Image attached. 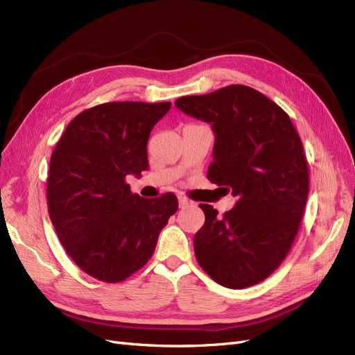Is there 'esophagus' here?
Segmentation results:
<instances>
[{
    "instance_id": "obj_1",
    "label": "esophagus",
    "mask_w": 355,
    "mask_h": 355,
    "mask_svg": "<svg viewBox=\"0 0 355 355\" xmlns=\"http://www.w3.org/2000/svg\"><path fill=\"white\" fill-rule=\"evenodd\" d=\"M178 201H179V207H187L188 206V204L191 202L187 197H184V196H179L178 197Z\"/></svg>"
}]
</instances>
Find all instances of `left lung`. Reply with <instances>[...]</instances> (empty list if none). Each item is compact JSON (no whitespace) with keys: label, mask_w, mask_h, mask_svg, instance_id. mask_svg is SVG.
Instances as JSON below:
<instances>
[{"label":"left lung","mask_w":355,"mask_h":355,"mask_svg":"<svg viewBox=\"0 0 355 355\" xmlns=\"http://www.w3.org/2000/svg\"><path fill=\"white\" fill-rule=\"evenodd\" d=\"M175 105L211 124L207 178L237 197L222 218L200 204L206 222L194 237L197 261L223 287L261 283L284 261L304 218L309 173L302 141L280 106L247 85L184 96Z\"/></svg>","instance_id":"1"}]
</instances>
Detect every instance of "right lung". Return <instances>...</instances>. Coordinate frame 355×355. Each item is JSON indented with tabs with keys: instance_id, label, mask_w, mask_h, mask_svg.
Listing matches in <instances>:
<instances>
[{
	"instance_id": "add662e5",
	"label": "right lung",
	"mask_w": 355,
	"mask_h": 355,
	"mask_svg": "<svg viewBox=\"0 0 355 355\" xmlns=\"http://www.w3.org/2000/svg\"><path fill=\"white\" fill-rule=\"evenodd\" d=\"M171 102H110L78 114L50 158L47 206L75 265L120 283L151 259L159 231L178 210L171 192L145 200L128 175L148 170L146 144Z\"/></svg>"
}]
</instances>
